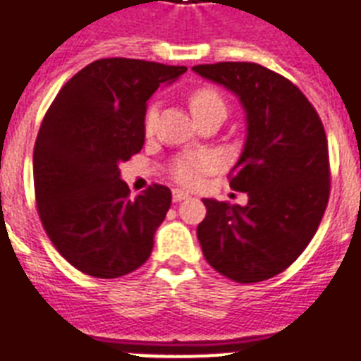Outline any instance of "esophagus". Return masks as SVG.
<instances>
[{
    "mask_svg": "<svg viewBox=\"0 0 361 361\" xmlns=\"http://www.w3.org/2000/svg\"><path fill=\"white\" fill-rule=\"evenodd\" d=\"M172 198H174V202H181V200L189 198V192L181 191V189H174V191H172Z\"/></svg>",
    "mask_w": 361,
    "mask_h": 361,
    "instance_id": "esophagus-1",
    "label": "esophagus"
}]
</instances>
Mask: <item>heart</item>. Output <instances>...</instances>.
I'll list each match as a JSON object with an SVG mask.
<instances>
[{"label":"heart","mask_w":361,"mask_h":361,"mask_svg":"<svg viewBox=\"0 0 361 361\" xmlns=\"http://www.w3.org/2000/svg\"><path fill=\"white\" fill-rule=\"evenodd\" d=\"M191 110L195 118H204V116L214 114V112H225L226 104L225 99L221 97L219 93L212 90V87H200L191 95ZM157 121V106L153 104L149 106L146 114V130H152ZM219 166V159L212 155V153H202V155H187L176 161L172 174L181 185L185 187H197L202 178L209 172H214Z\"/></svg>","instance_id":"obj_1"}]
</instances>
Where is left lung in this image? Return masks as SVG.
<instances>
[{
  "mask_svg": "<svg viewBox=\"0 0 361 361\" xmlns=\"http://www.w3.org/2000/svg\"><path fill=\"white\" fill-rule=\"evenodd\" d=\"M226 87L245 110L247 135L231 170L245 206L202 198L208 209L197 236L209 266L238 283H258L286 269L319 228L330 198L324 127L307 97L285 76L257 63L195 65Z\"/></svg>",
  "mask_w": 361,
  "mask_h": 361,
  "instance_id": "8db88e82",
  "label": "left lung"
}]
</instances>
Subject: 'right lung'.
I'll list each match as a JSON object with an SVG mask.
<instances>
[{"label": "right lung", "mask_w": 361, "mask_h": 361, "mask_svg": "<svg viewBox=\"0 0 361 361\" xmlns=\"http://www.w3.org/2000/svg\"><path fill=\"white\" fill-rule=\"evenodd\" d=\"M187 67L104 58L56 95L37 135L33 181L42 226L82 274L116 279L140 268L172 204L153 183L136 198L120 164L144 146L147 99Z\"/></svg>", "instance_id": "add662e5"}]
</instances>
